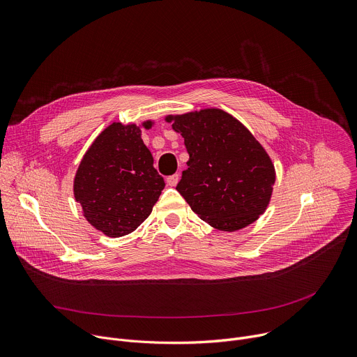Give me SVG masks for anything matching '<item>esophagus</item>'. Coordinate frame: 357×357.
<instances>
[{
  "instance_id": "1",
  "label": "esophagus",
  "mask_w": 357,
  "mask_h": 357,
  "mask_svg": "<svg viewBox=\"0 0 357 357\" xmlns=\"http://www.w3.org/2000/svg\"><path fill=\"white\" fill-rule=\"evenodd\" d=\"M178 181H179V175H178V174H174V175H171V176L167 178V183H168L169 186H176Z\"/></svg>"
}]
</instances>
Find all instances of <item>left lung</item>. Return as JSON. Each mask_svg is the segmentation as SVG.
Returning <instances> with one entry per match:
<instances>
[{
  "instance_id": "1",
  "label": "left lung",
  "mask_w": 357,
  "mask_h": 357,
  "mask_svg": "<svg viewBox=\"0 0 357 357\" xmlns=\"http://www.w3.org/2000/svg\"><path fill=\"white\" fill-rule=\"evenodd\" d=\"M185 139L188 168L176 190L215 229L234 231L268 206L274 165L260 142L233 116L206 109L167 117Z\"/></svg>"
}]
</instances>
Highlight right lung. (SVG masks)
Returning <instances> with one entry per match:
<instances>
[{"label":"right lung","mask_w":357,"mask_h":357,"mask_svg":"<svg viewBox=\"0 0 357 357\" xmlns=\"http://www.w3.org/2000/svg\"><path fill=\"white\" fill-rule=\"evenodd\" d=\"M142 126L151 128L152 123ZM164 188L141 130L121 123H113L94 139L73 186L87 222L109 237L134 231L149 216Z\"/></svg>","instance_id":"1"}]
</instances>
